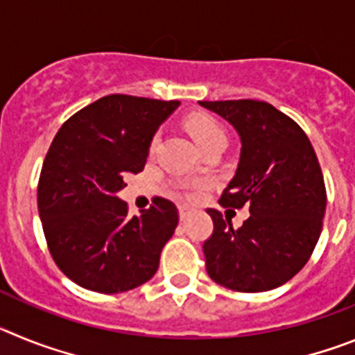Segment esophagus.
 Wrapping results in <instances>:
<instances>
[{
	"label": "esophagus",
	"instance_id": "34e87169",
	"mask_svg": "<svg viewBox=\"0 0 355 355\" xmlns=\"http://www.w3.org/2000/svg\"><path fill=\"white\" fill-rule=\"evenodd\" d=\"M190 211H192V209L188 208V206H180V218H181V220H184V218H188V215H190Z\"/></svg>",
	"mask_w": 355,
	"mask_h": 355
}]
</instances>
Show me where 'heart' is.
<instances>
[{
  "label": "heart",
  "instance_id": "obj_1",
  "mask_svg": "<svg viewBox=\"0 0 355 355\" xmlns=\"http://www.w3.org/2000/svg\"><path fill=\"white\" fill-rule=\"evenodd\" d=\"M187 130L199 146V149L213 142H225V131L209 115H192L187 121Z\"/></svg>",
  "mask_w": 355,
  "mask_h": 355
}]
</instances>
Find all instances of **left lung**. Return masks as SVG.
<instances>
[{
    "label": "left lung",
    "instance_id": "1",
    "mask_svg": "<svg viewBox=\"0 0 355 355\" xmlns=\"http://www.w3.org/2000/svg\"><path fill=\"white\" fill-rule=\"evenodd\" d=\"M199 105L220 115L240 137V162L220 205H247L250 213L233 229L227 216L208 209L213 234L202 245L208 275L243 293L283 286L302 270L322 233L327 196L315 149L299 124L268 103Z\"/></svg>",
    "mask_w": 355,
    "mask_h": 355
}]
</instances>
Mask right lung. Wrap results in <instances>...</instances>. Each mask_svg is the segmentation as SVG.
I'll list each match as a JSON object with an SVG mask.
<instances>
[{
  "label": "right lung",
  "instance_id": "add662e5",
  "mask_svg": "<svg viewBox=\"0 0 355 355\" xmlns=\"http://www.w3.org/2000/svg\"><path fill=\"white\" fill-rule=\"evenodd\" d=\"M180 101L112 94L72 115L58 130L40 172L37 205L49 252L81 288L121 293L156 274L180 215L155 197L128 216L117 193L144 171L153 137Z\"/></svg>",
  "mask_w": 355,
  "mask_h": 355
}]
</instances>
